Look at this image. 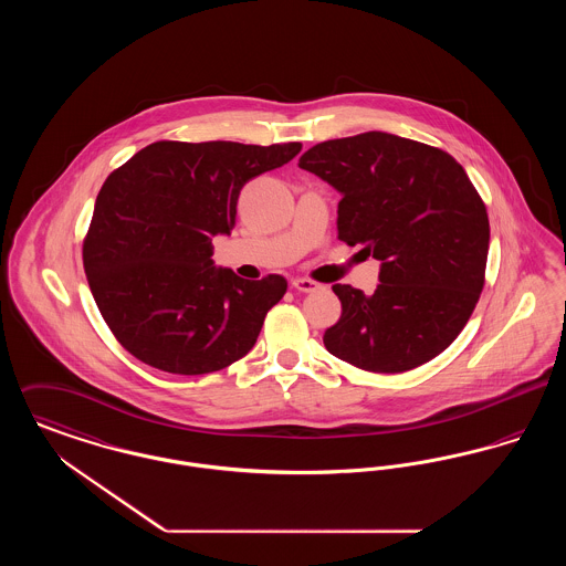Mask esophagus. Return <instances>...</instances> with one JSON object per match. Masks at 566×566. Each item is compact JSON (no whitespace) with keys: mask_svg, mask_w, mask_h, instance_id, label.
<instances>
[{"mask_svg":"<svg viewBox=\"0 0 566 566\" xmlns=\"http://www.w3.org/2000/svg\"><path fill=\"white\" fill-rule=\"evenodd\" d=\"M291 284H293V289L298 291V293H314V291L321 289V284L310 280V277H295Z\"/></svg>","mask_w":566,"mask_h":566,"instance_id":"34e87169","label":"esophagus"}]
</instances>
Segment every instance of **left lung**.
<instances>
[{"mask_svg": "<svg viewBox=\"0 0 566 566\" xmlns=\"http://www.w3.org/2000/svg\"><path fill=\"white\" fill-rule=\"evenodd\" d=\"M298 167L342 195L339 240L381 263L374 295L335 284L342 318L324 348L358 369L401 374L446 350L484 289L490 222L462 165L384 132L328 139Z\"/></svg>", "mask_w": 566, "mask_h": 566, "instance_id": "8db88e82", "label": "left lung"}]
</instances>
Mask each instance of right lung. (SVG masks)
I'll use <instances>...</instances> for the list:
<instances>
[{"label": "right lung", "mask_w": 566, "mask_h": 566, "mask_svg": "<svg viewBox=\"0 0 566 566\" xmlns=\"http://www.w3.org/2000/svg\"><path fill=\"white\" fill-rule=\"evenodd\" d=\"M301 144L155 142L106 178L82 245L104 321L137 360L178 376L229 367L286 293L282 275L243 280L212 261L235 227L243 185Z\"/></svg>", "instance_id": "add662e5"}]
</instances>
